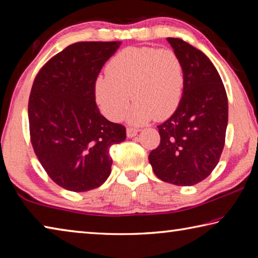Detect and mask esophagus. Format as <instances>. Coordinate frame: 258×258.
Instances as JSON below:
<instances>
[{
    "mask_svg": "<svg viewBox=\"0 0 258 258\" xmlns=\"http://www.w3.org/2000/svg\"><path fill=\"white\" fill-rule=\"evenodd\" d=\"M138 132H139V130H137V128H133V127H128L127 130H126V134H127V137H128V138H133V137H135V135L138 134Z\"/></svg>",
    "mask_w": 258,
    "mask_h": 258,
    "instance_id": "34e87169",
    "label": "esophagus"
}]
</instances>
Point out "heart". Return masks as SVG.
Instances as JSON below:
<instances>
[{"instance_id": "1", "label": "heart", "mask_w": 258, "mask_h": 258, "mask_svg": "<svg viewBox=\"0 0 258 258\" xmlns=\"http://www.w3.org/2000/svg\"><path fill=\"white\" fill-rule=\"evenodd\" d=\"M183 87L184 69L176 52L131 46L109 61L107 75L95 83V97L101 111L113 121L123 118L132 98L135 102L127 119L142 125L152 117L164 120L172 116L181 102Z\"/></svg>"}]
</instances>
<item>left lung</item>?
<instances>
[{
  "instance_id": "1",
  "label": "left lung",
  "mask_w": 258,
  "mask_h": 258,
  "mask_svg": "<svg viewBox=\"0 0 258 258\" xmlns=\"http://www.w3.org/2000/svg\"><path fill=\"white\" fill-rule=\"evenodd\" d=\"M184 69V87L175 112L157 126L160 143L149 155L156 176L175 185L206 178L220 160L228 126V97L212 61L181 38L168 37Z\"/></svg>"
}]
</instances>
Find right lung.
<instances>
[{
    "instance_id": "1",
    "label": "right lung",
    "mask_w": 258,
    "mask_h": 258,
    "mask_svg": "<svg viewBox=\"0 0 258 258\" xmlns=\"http://www.w3.org/2000/svg\"><path fill=\"white\" fill-rule=\"evenodd\" d=\"M120 42H78L47 61L35 77L28 101L35 155L63 189H95L110 175L109 148L126 139L95 103V82Z\"/></svg>"
}]
</instances>
